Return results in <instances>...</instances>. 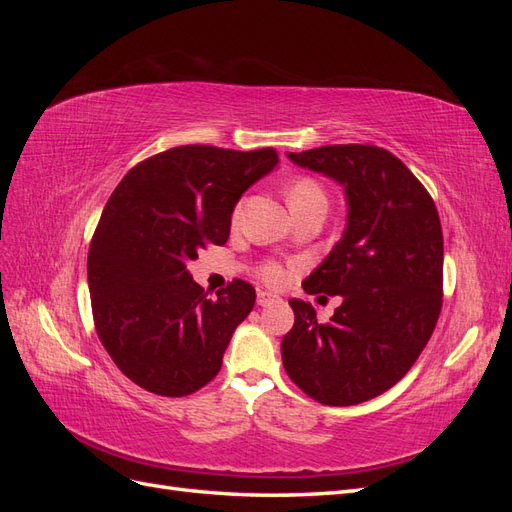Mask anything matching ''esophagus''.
Listing matches in <instances>:
<instances>
[{"mask_svg": "<svg viewBox=\"0 0 512 512\" xmlns=\"http://www.w3.org/2000/svg\"><path fill=\"white\" fill-rule=\"evenodd\" d=\"M273 301H275V294H271V292H267V290H258L256 303H258L260 307H265V305H269V303H273Z\"/></svg>", "mask_w": 512, "mask_h": 512, "instance_id": "obj_1", "label": "esophagus"}]
</instances>
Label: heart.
Returning a JSON list of instances; mask_svg holds the SVG:
<instances>
[{"instance_id":"1","label":"heart","mask_w":512,"mask_h":512,"mask_svg":"<svg viewBox=\"0 0 512 512\" xmlns=\"http://www.w3.org/2000/svg\"><path fill=\"white\" fill-rule=\"evenodd\" d=\"M288 203L290 209L301 207L307 203H327L322 185L312 177H299L290 183L288 188ZM239 218V207L232 211V220ZM258 277L269 286H282L288 280V267L280 265L277 260H267L258 267Z\"/></svg>"}]
</instances>
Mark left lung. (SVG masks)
<instances>
[{
    "instance_id": "8db88e82",
    "label": "left lung",
    "mask_w": 512,
    "mask_h": 512,
    "mask_svg": "<svg viewBox=\"0 0 512 512\" xmlns=\"http://www.w3.org/2000/svg\"><path fill=\"white\" fill-rule=\"evenodd\" d=\"M288 158L344 185L348 226L303 282L342 294L329 322L292 299L286 374L324 406L363 404L404 378L442 312L444 239L436 203L410 168L376 145H324Z\"/></svg>"
}]
</instances>
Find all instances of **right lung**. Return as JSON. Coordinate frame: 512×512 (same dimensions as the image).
I'll use <instances>...</instances> for the list:
<instances>
[{
    "label": "right lung",
    "mask_w": 512,
    "mask_h": 512,
    "mask_svg": "<svg viewBox=\"0 0 512 512\" xmlns=\"http://www.w3.org/2000/svg\"><path fill=\"white\" fill-rule=\"evenodd\" d=\"M275 164L273 147H173L130 168L108 198L87 258L91 314L113 363L141 389L185 397L218 376L256 290L232 280L209 299L185 265L228 241L237 200Z\"/></svg>",
    "instance_id": "add662e5"
}]
</instances>
